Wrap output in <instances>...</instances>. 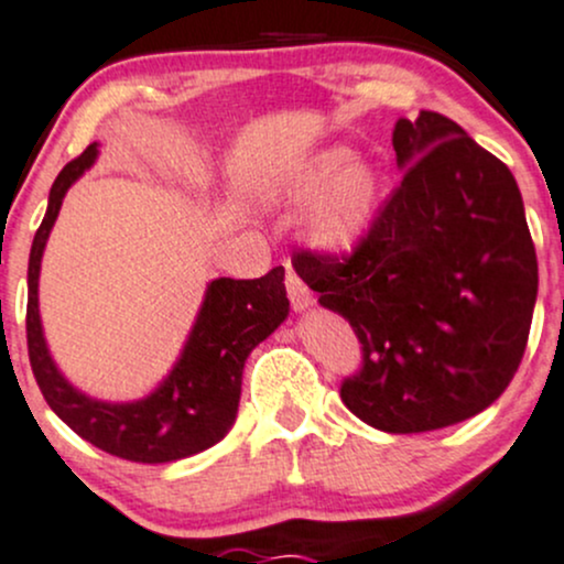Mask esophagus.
<instances>
[{
    "label": "esophagus",
    "instance_id": "34e87169",
    "mask_svg": "<svg viewBox=\"0 0 564 564\" xmlns=\"http://www.w3.org/2000/svg\"><path fill=\"white\" fill-rule=\"evenodd\" d=\"M284 284H288V295H290V303H293L295 312H303V308L312 306L314 303L312 290L306 288V282H303L301 276L290 269V265H288V276H284Z\"/></svg>",
    "mask_w": 564,
    "mask_h": 564
}]
</instances>
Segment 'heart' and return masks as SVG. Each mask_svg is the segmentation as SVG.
<instances>
[{"instance_id": "obj_1", "label": "heart", "mask_w": 564, "mask_h": 564, "mask_svg": "<svg viewBox=\"0 0 564 564\" xmlns=\"http://www.w3.org/2000/svg\"><path fill=\"white\" fill-rule=\"evenodd\" d=\"M349 145H327L306 156L280 186V197L303 207V234L322 252H351L370 231L381 202V175L370 162L354 160Z\"/></svg>"}]
</instances>
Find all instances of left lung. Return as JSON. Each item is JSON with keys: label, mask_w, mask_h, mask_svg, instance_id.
I'll use <instances>...</instances> for the list:
<instances>
[{"label": "left lung", "mask_w": 564, "mask_h": 564, "mask_svg": "<svg viewBox=\"0 0 564 564\" xmlns=\"http://www.w3.org/2000/svg\"><path fill=\"white\" fill-rule=\"evenodd\" d=\"M404 170L349 256L301 250L293 265L362 344L340 383L357 419L421 434L482 413L528 346L538 261L506 164L436 111L400 119Z\"/></svg>", "instance_id": "obj_1"}]
</instances>
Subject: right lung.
I'll use <instances>...</instances> for the list:
<instances>
[{
  "label": "right lung",
  "mask_w": 564,
  "mask_h": 564,
  "mask_svg": "<svg viewBox=\"0 0 564 564\" xmlns=\"http://www.w3.org/2000/svg\"><path fill=\"white\" fill-rule=\"evenodd\" d=\"M98 156V143L66 164L50 188L47 213L29 256L26 340L29 359L42 397L53 413L82 440L135 464H167L207 451L234 426L242 394V370L250 351L282 325L290 312L284 269L261 280L220 276L207 284L192 335L170 376L138 402H100L74 389L50 357L40 322V265L50 229L68 186Z\"/></svg>",
  "instance_id": "right-lung-1"
}]
</instances>
